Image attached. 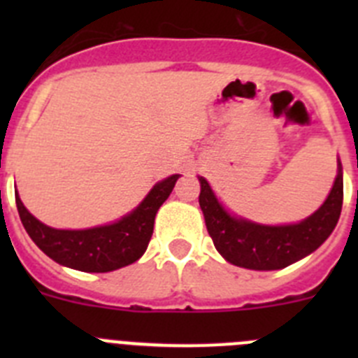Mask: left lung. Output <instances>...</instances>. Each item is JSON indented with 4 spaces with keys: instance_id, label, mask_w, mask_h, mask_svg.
Wrapping results in <instances>:
<instances>
[{
    "instance_id": "left-lung-1",
    "label": "left lung",
    "mask_w": 358,
    "mask_h": 358,
    "mask_svg": "<svg viewBox=\"0 0 358 358\" xmlns=\"http://www.w3.org/2000/svg\"><path fill=\"white\" fill-rule=\"evenodd\" d=\"M199 206L215 249L229 264L251 271H278L312 255L331 235L343 210L341 159H337V177L327 201L310 217L296 224L268 226L238 217L218 201L204 177H199Z\"/></svg>"
}]
</instances>
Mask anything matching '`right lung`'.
Masks as SVG:
<instances>
[{
	"label": "right lung",
	"instance_id": "add662e5",
	"mask_svg": "<svg viewBox=\"0 0 358 358\" xmlns=\"http://www.w3.org/2000/svg\"><path fill=\"white\" fill-rule=\"evenodd\" d=\"M179 173L156 182L147 197L116 222L90 229H55L37 220L15 194V206L30 238L53 262L82 273H110L140 260L152 238L156 213L172 194Z\"/></svg>",
	"mask_w": 358,
	"mask_h": 358
}]
</instances>
